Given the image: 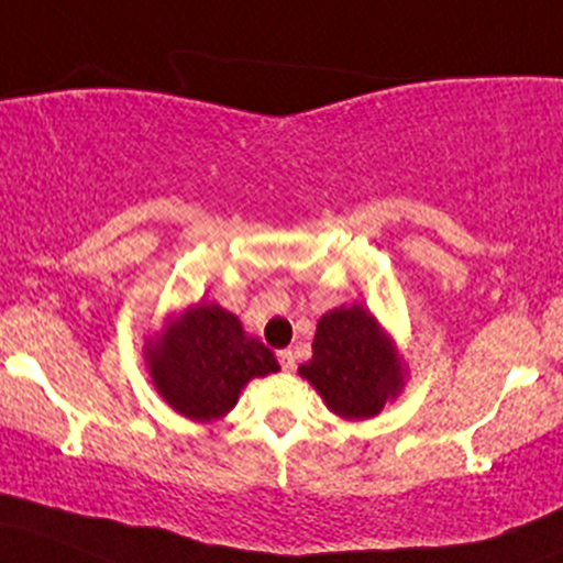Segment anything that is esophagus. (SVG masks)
Here are the masks:
<instances>
[{
	"label": "esophagus",
	"instance_id": "esophagus-1",
	"mask_svg": "<svg viewBox=\"0 0 563 563\" xmlns=\"http://www.w3.org/2000/svg\"><path fill=\"white\" fill-rule=\"evenodd\" d=\"M277 361H280L283 372H294V368H296V355H294L291 350H280V352H277Z\"/></svg>",
	"mask_w": 563,
	"mask_h": 563
}]
</instances>
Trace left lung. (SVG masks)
Listing matches in <instances>:
<instances>
[{"label":"left lung","instance_id":"obj_1","mask_svg":"<svg viewBox=\"0 0 563 563\" xmlns=\"http://www.w3.org/2000/svg\"><path fill=\"white\" fill-rule=\"evenodd\" d=\"M325 406L342 419L376 417L404 387L393 339L361 305L336 307L318 320L312 357L299 366Z\"/></svg>","mask_w":563,"mask_h":563}]
</instances>
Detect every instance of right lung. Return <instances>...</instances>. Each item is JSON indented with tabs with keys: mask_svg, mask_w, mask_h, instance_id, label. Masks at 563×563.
Wrapping results in <instances>:
<instances>
[{
	"mask_svg": "<svg viewBox=\"0 0 563 563\" xmlns=\"http://www.w3.org/2000/svg\"><path fill=\"white\" fill-rule=\"evenodd\" d=\"M146 366L165 404L197 422L224 417L251 379L280 368L272 350L243 331L238 314L213 301L168 318L146 344Z\"/></svg>",
	"mask_w": 563,
	"mask_h": 563,
	"instance_id": "right-lung-1",
	"label": "right lung"
}]
</instances>
